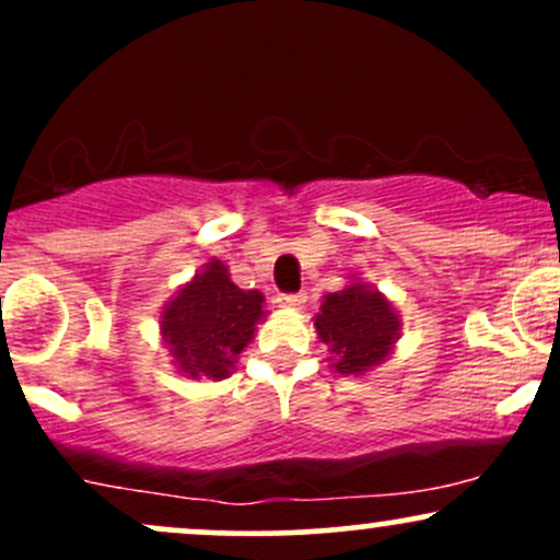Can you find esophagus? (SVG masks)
Instances as JSON below:
<instances>
[{
  "label": "esophagus",
  "instance_id": "1",
  "mask_svg": "<svg viewBox=\"0 0 560 560\" xmlns=\"http://www.w3.org/2000/svg\"><path fill=\"white\" fill-rule=\"evenodd\" d=\"M307 302V294L305 292H298V294H279V305L281 307H292V311H298Z\"/></svg>",
  "mask_w": 560,
  "mask_h": 560
}]
</instances>
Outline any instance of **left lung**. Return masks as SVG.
<instances>
[{"mask_svg":"<svg viewBox=\"0 0 560 560\" xmlns=\"http://www.w3.org/2000/svg\"><path fill=\"white\" fill-rule=\"evenodd\" d=\"M313 326L329 347L331 369L342 376H363L392 355L402 324L376 287L350 279L345 289L326 294Z\"/></svg>","mask_w":560,"mask_h":560,"instance_id":"1","label":"left lung"}]
</instances>
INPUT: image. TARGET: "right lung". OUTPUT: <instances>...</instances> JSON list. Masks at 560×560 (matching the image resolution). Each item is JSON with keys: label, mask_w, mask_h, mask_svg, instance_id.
I'll return each instance as SVG.
<instances>
[{"label": "right lung", "mask_w": 560, "mask_h": 560, "mask_svg": "<svg viewBox=\"0 0 560 560\" xmlns=\"http://www.w3.org/2000/svg\"><path fill=\"white\" fill-rule=\"evenodd\" d=\"M262 302L258 289L236 287L221 260L205 262L160 311V334L178 374L226 378L266 318Z\"/></svg>", "instance_id": "obj_1"}]
</instances>
